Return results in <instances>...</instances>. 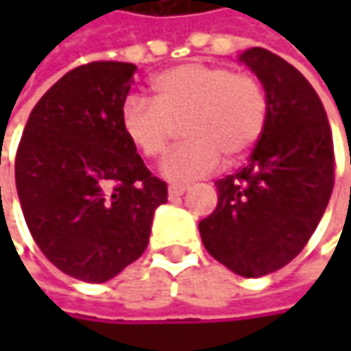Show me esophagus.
<instances>
[{
	"mask_svg": "<svg viewBox=\"0 0 351 351\" xmlns=\"http://www.w3.org/2000/svg\"><path fill=\"white\" fill-rule=\"evenodd\" d=\"M186 191H189V186H184V184H171V186H169V197L175 199V197L184 195Z\"/></svg>",
	"mask_w": 351,
	"mask_h": 351,
	"instance_id": "1",
	"label": "esophagus"
}]
</instances>
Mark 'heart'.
Wrapping results in <instances>:
<instances>
[{"mask_svg": "<svg viewBox=\"0 0 351 351\" xmlns=\"http://www.w3.org/2000/svg\"><path fill=\"white\" fill-rule=\"evenodd\" d=\"M268 121V97L258 77L230 66L184 62L150 81V104L125 99L119 128L125 140L150 160L162 158L182 125L186 138L162 162V175L191 182L211 175L221 156L244 160L260 142Z\"/></svg>", "mask_w": 351, "mask_h": 351, "instance_id": "obj_1", "label": "heart"}]
</instances>
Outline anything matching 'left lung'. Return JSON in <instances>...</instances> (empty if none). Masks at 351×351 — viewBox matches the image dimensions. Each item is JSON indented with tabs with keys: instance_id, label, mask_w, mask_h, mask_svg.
<instances>
[{
	"instance_id": "8db88e82",
	"label": "left lung",
	"mask_w": 351,
	"mask_h": 351,
	"mask_svg": "<svg viewBox=\"0 0 351 351\" xmlns=\"http://www.w3.org/2000/svg\"><path fill=\"white\" fill-rule=\"evenodd\" d=\"M240 60L264 85L268 121L250 162L215 182L217 207L199 232L217 262L258 278L313 236L333 191V138L319 95L293 64L258 46Z\"/></svg>"
}]
</instances>
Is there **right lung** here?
<instances>
[{"label":"right lung","mask_w":351,"mask_h":351,"mask_svg":"<svg viewBox=\"0 0 351 351\" xmlns=\"http://www.w3.org/2000/svg\"><path fill=\"white\" fill-rule=\"evenodd\" d=\"M136 64L97 60L69 71L38 101L16 154L24 219L64 274L106 282L138 260L167 182L119 128Z\"/></svg>","instance_id":"right-lung-1"}]
</instances>
